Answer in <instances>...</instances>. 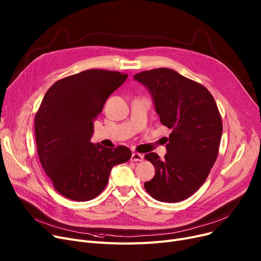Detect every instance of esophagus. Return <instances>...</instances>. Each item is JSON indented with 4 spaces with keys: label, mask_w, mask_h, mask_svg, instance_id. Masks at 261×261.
Wrapping results in <instances>:
<instances>
[{
    "label": "esophagus",
    "mask_w": 261,
    "mask_h": 261,
    "mask_svg": "<svg viewBox=\"0 0 261 261\" xmlns=\"http://www.w3.org/2000/svg\"><path fill=\"white\" fill-rule=\"evenodd\" d=\"M131 161L132 162H143L144 161V155L138 152H134L131 155Z\"/></svg>",
    "instance_id": "esophagus-1"
}]
</instances>
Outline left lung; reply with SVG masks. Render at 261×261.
Here are the masks:
<instances>
[{
  "mask_svg": "<svg viewBox=\"0 0 261 261\" xmlns=\"http://www.w3.org/2000/svg\"><path fill=\"white\" fill-rule=\"evenodd\" d=\"M152 97L155 112L171 130L165 138L163 160L150 152L155 174L144 184L160 202H180L203 185L217 160L222 136V120L208 90L170 68H155L134 75Z\"/></svg>",
  "mask_w": 261,
  "mask_h": 261,
  "instance_id": "left-lung-1",
  "label": "left lung"
}]
</instances>
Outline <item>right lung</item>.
Masks as SVG:
<instances>
[{"label":"right lung","instance_id":"obj_1","mask_svg":"<svg viewBox=\"0 0 261 261\" xmlns=\"http://www.w3.org/2000/svg\"><path fill=\"white\" fill-rule=\"evenodd\" d=\"M127 74L87 70L65 77L46 92L35 117L39 160L59 194L74 201L97 197L112 168L132 153L123 146L91 143L94 121Z\"/></svg>","mask_w":261,"mask_h":261}]
</instances>
